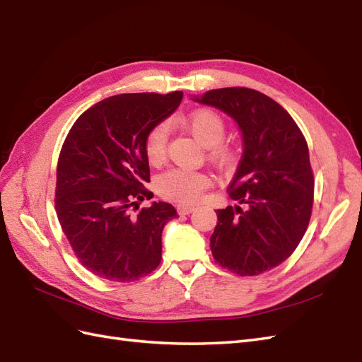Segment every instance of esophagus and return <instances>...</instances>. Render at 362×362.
Wrapping results in <instances>:
<instances>
[{"mask_svg": "<svg viewBox=\"0 0 362 362\" xmlns=\"http://www.w3.org/2000/svg\"><path fill=\"white\" fill-rule=\"evenodd\" d=\"M194 206H189V204H177V212L179 215H188L191 212H194Z\"/></svg>", "mask_w": 362, "mask_h": 362, "instance_id": "34e87169", "label": "esophagus"}]
</instances>
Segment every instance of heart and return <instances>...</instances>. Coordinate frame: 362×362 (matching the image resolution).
Segmentation results:
<instances>
[{
	"label": "heart",
	"instance_id": "heart-1",
	"mask_svg": "<svg viewBox=\"0 0 362 362\" xmlns=\"http://www.w3.org/2000/svg\"><path fill=\"white\" fill-rule=\"evenodd\" d=\"M187 127L191 135L203 147L211 148V158L223 167L235 160V151L220 146L226 135V124L223 118L212 110L194 112L187 119ZM170 136V124L167 121L158 122L146 138V156L150 163L159 165L167 154V144ZM209 175L203 171L173 168L160 174L158 179V191L165 199L179 203L197 202L202 192L209 187Z\"/></svg>",
	"mask_w": 362,
	"mask_h": 362
}]
</instances>
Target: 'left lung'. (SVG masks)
I'll list each match as a JSON object with an SVG mask.
<instances>
[{
    "instance_id": "obj_1",
    "label": "left lung",
    "mask_w": 362,
    "mask_h": 362,
    "mask_svg": "<svg viewBox=\"0 0 362 362\" xmlns=\"http://www.w3.org/2000/svg\"><path fill=\"white\" fill-rule=\"evenodd\" d=\"M192 100L229 115L244 144L229 185L238 204L216 211L215 261L240 276L272 270L291 256L311 218L314 175L305 136L290 113L259 90L221 88Z\"/></svg>"
}]
</instances>
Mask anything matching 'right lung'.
I'll list each match as a JSON object with an SVG mask.
<instances>
[{
    "instance_id": "add662e5",
    "label": "right lung",
    "mask_w": 362,
    "mask_h": 362,
    "mask_svg": "<svg viewBox=\"0 0 362 362\" xmlns=\"http://www.w3.org/2000/svg\"><path fill=\"white\" fill-rule=\"evenodd\" d=\"M182 90L121 94L81 113L57 162L56 212L81 265L101 279L132 282L150 274L162 257V230L174 206L139 202L153 192L146 156L148 132L179 107Z\"/></svg>"
}]
</instances>
